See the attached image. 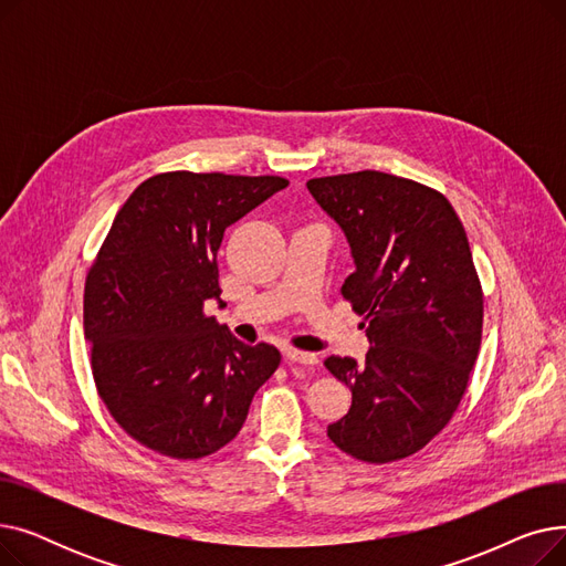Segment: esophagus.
<instances>
[{"label":"esophagus","mask_w":566,"mask_h":566,"mask_svg":"<svg viewBox=\"0 0 566 566\" xmlns=\"http://www.w3.org/2000/svg\"><path fill=\"white\" fill-rule=\"evenodd\" d=\"M286 360L289 363H298V365H307V367H314V365H318V358L314 353H310V350H298V348H286Z\"/></svg>","instance_id":"esophagus-1"}]
</instances>
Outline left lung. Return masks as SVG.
<instances>
[{
	"label": "left lung",
	"instance_id": "8db88e82",
	"mask_svg": "<svg viewBox=\"0 0 566 566\" xmlns=\"http://www.w3.org/2000/svg\"><path fill=\"white\" fill-rule=\"evenodd\" d=\"M307 188L348 238L342 295L371 344L365 365L323 363L353 397L328 438L365 463L406 459L454 418L480 353L484 293L465 229L448 197L403 176L365 169Z\"/></svg>",
	"mask_w": 566,
	"mask_h": 566
}]
</instances>
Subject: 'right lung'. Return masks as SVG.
<instances>
[{
	"instance_id": "1",
	"label": "right lung",
	"mask_w": 566,
	"mask_h": 566,
	"mask_svg": "<svg viewBox=\"0 0 566 566\" xmlns=\"http://www.w3.org/2000/svg\"><path fill=\"white\" fill-rule=\"evenodd\" d=\"M289 181L282 176L165 171L116 213L86 273L84 337L98 397L133 440L201 459L241 431L282 355L248 346L203 314L220 301L224 229Z\"/></svg>"
}]
</instances>
